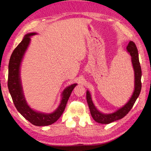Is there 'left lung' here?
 <instances>
[{
  "label": "left lung",
  "mask_w": 151,
  "mask_h": 151,
  "mask_svg": "<svg viewBox=\"0 0 151 151\" xmlns=\"http://www.w3.org/2000/svg\"><path fill=\"white\" fill-rule=\"evenodd\" d=\"M127 50L132 57L131 58H132V63L134 70V91L129 102L114 113L106 114L102 113L97 110L92 101L90 93L89 91H86V99H87L91 115L93 119L99 123L109 124L124 117L132 109L136 99L139 95L141 89H142V82H141L142 69H141L139 61L138 51H137L136 44L132 41H130L128 45Z\"/></svg>",
  "instance_id": "8db88e82"
}]
</instances>
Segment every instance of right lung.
Returning <instances> with one entry per match:
<instances>
[{"mask_svg":"<svg viewBox=\"0 0 151 151\" xmlns=\"http://www.w3.org/2000/svg\"><path fill=\"white\" fill-rule=\"evenodd\" d=\"M36 34L32 32L25 35L21 42L12 52L8 65V87L15 106L19 113L32 124L40 127L52 124L58 119L65 110L70 93L77 84H73L64 89L62 93L60 104L52 113H41L32 110L28 105L22 91L20 67L22 58L30 44V37Z\"/></svg>","mask_w":151,"mask_h":151,"instance_id":"obj_1","label":"right lung"}]
</instances>
